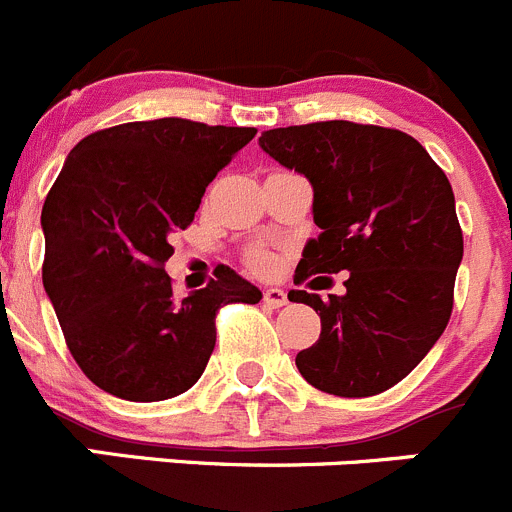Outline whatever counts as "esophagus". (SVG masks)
Returning a JSON list of instances; mask_svg holds the SVG:
<instances>
[{
	"instance_id": "obj_1",
	"label": "esophagus",
	"mask_w": 512,
	"mask_h": 512,
	"mask_svg": "<svg viewBox=\"0 0 512 512\" xmlns=\"http://www.w3.org/2000/svg\"><path fill=\"white\" fill-rule=\"evenodd\" d=\"M264 304L269 309H279V306L289 304V296H286L284 289H266L264 291Z\"/></svg>"
}]
</instances>
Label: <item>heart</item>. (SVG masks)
I'll list each match as a JSON object with an SVG mask.
<instances>
[{"label":"heart","instance_id":"1","mask_svg":"<svg viewBox=\"0 0 512 512\" xmlns=\"http://www.w3.org/2000/svg\"><path fill=\"white\" fill-rule=\"evenodd\" d=\"M271 264V259L266 256V253H253L251 256V266L253 269H266V266Z\"/></svg>","mask_w":512,"mask_h":512}]
</instances>
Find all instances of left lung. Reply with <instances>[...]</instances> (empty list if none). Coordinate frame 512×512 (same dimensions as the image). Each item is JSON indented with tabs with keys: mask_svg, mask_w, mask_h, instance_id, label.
<instances>
[{
	"mask_svg": "<svg viewBox=\"0 0 512 512\" xmlns=\"http://www.w3.org/2000/svg\"><path fill=\"white\" fill-rule=\"evenodd\" d=\"M264 153L314 188V223L296 281L349 271L347 294L289 291L321 316L296 354L311 387L372 397L407 377L452 314L462 231L447 175L412 135L349 120L261 133Z\"/></svg>",
	"mask_w": 512,
	"mask_h": 512,
	"instance_id": "obj_1",
	"label": "left lung"
}]
</instances>
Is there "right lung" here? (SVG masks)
<instances>
[{
	"label": "right lung",
	"instance_id": "add662e5",
	"mask_svg": "<svg viewBox=\"0 0 512 512\" xmlns=\"http://www.w3.org/2000/svg\"><path fill=\"white\" fill-rule=\"evenodd\" d=\"M253 135L160 118L97 130L67 155L42 208V284L72 357L105 392L183 394L216 347V311L261 301L228 266L183 299L165 274L170 233L191 226L208 183Z\"/></svg>",
	"mask_w": 512,
	"mask_h": 512
}]
</instances>
